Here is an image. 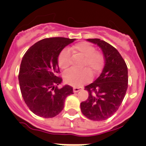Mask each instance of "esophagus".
I'll use <instances>...</instances> for the list:
<instances>
[{"mask_svg": "<svg viewBox=\"0 0 146 146\" xmlns=\"http://www.w3.org/2000/svg\"><path fill=\"white\" fill-rule=\"evenodd\" d=\"M81 90V88L78 87H73V92H78V91Z\"/></svg>", "mask_w": 146, "mask_h": 146, "instance_id": "34e87169", "label": "esophagus"}]
</instances>
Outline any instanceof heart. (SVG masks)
<instances>
[{"label":"heart","mask_w":146,"mask_h":146,"mask_svg":"<svg viewBox=\"0 0 146 146\" xmlns=\"http://www.w3.org/2000/svg\"><path fill=\"white\" fill-rule=\"evenodd\" d=\"M76 57H83L81 66L86 67L82 70L71 69L64 74L65 83L73 86H78L89 81L91 78V73L95 74L102 69L104 62V58L101 53L96 52L94 46L87 42H79L75 44L70 48ZM72 60L70 52L64 49L58 57V65L61 69L66 70L71 65Z\"/></svg>","instance_id":"b5f03b06"}]
</instances>
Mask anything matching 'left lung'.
I'll return each instance as SVG.
<instances>
[{
	"label": "left lung",
	"mask_w": 146,
	"mask_h": 146,
	"mask_svg": "<svg viewBox=\"0 0 146 146\" xmlns=\"http://www.w3.org/2000/svg\"><path fill=\"white\" fill-rule=\"evenodd\" d=\"M102 49L105 66L95 81L85 86L87 100L81 102L84 115L93 121H102L113 115L125 97L128 87V70L117 49L99 38L87 39Z\"/></svg>",
	"instance_id": "8db88e82"
}]
</instances>
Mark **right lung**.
<instances>
[{
  "label": "right lung",
  "instance_id": "1",
  "mask_svg": "<svg viewBox=\"0 0 146 146\" xmlns=\"http://www.w3.org/2000/svg\"><path fill=\"white\" fill-rule=\"evenodd\" d=\"M76 39L55 37L44 38L33 45L22 57L19 73L21 93L29 109L43 118L58 115L65 98L73 94V88L62 83L58 57L62 50Z\"/></svg>",
  "mask_w": 146,
  "mask_h": 146
}]
</instances>
